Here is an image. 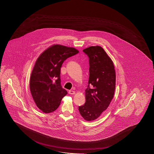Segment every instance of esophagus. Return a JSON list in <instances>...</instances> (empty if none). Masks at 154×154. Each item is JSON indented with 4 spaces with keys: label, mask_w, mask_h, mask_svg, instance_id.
I'll use <instances>...</instances> for the list:
<instances>
[{
    "label": "esophagus",
    "mask_w": 154,
    "mask_h": 154,
    "mask_svg": "<svg viewBox=\"0 0 154 154\" xmlns=\"http://www.w3.org/2000/svg\"><path fill=\"white\" fill-rule=\"evenodd\" d=\"M69 94L73 95V94H75V91H73V90H69Z\"/></svg>",
    "instance_id": "obj_1"
}]
</instances>
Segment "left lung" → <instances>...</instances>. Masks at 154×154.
Here are the masks:
<instances>
[{
    "label": "left lung",
    "mask_w": 154,
    "mask_h": 154,
    "mask_svg": "<svg viewBox=\"0 0 154 154\" xmlns=\"http://www.w3.org/2000/svg\"><path fill=\"white\" fill-rule=\"evenodd\" d=\"M83 51L89 58V79L86 102L79 110L85 120L93 121L107 108L113 98L116 74L112 60L102 47H89Z\"/></svg>",
    "instance_id": "8db88e82"
}]
</instances>
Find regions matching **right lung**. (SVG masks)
<instances>
[{"mask_svg":"<svg viewBox=\"0 0 154 154\" xmlns=\"http://www.w3.org/2000/svg\"><path fill=\"white\" fill-rule=\"evenodd\" d=\"M78 53L75 48L55 45L38 58L30 77V90L34 102L42 112L55 111L68 94L61 85V67L66 59Z\"/></svg>","mask_w":154,"mask_h":154,"instance_id":"obj_1","label":"right lung"}]
</instances>
